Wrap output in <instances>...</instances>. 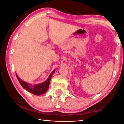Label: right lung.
<instances>
[{"label": "right lung", "mask_w": 124, "mask_h": 124, "mask_svg": "<svg viewBox=\"0 0 124 124\" xmlns=\"http://www.w3.org/2000/svg\"><path fill=\"white\" fill-rule=\"evenodd\" d=\"M54 71L55 70H54V71L51 73L50 76H49L48 77V78L46 81H44V82L38 85H34L33 86H31V85H30V84H28V83L24 82V81L21 80V79H19L17 75H16V77H17L18 80L19 81L20 84L21 85V86L23 87L24 88L26 89L27 91L31 92V93L39 96L47 92L48 89L49 84H50L51 77L52 76L53 73L54 72Z\"/></svg>", "instance_id": "1"}]
</instances>
